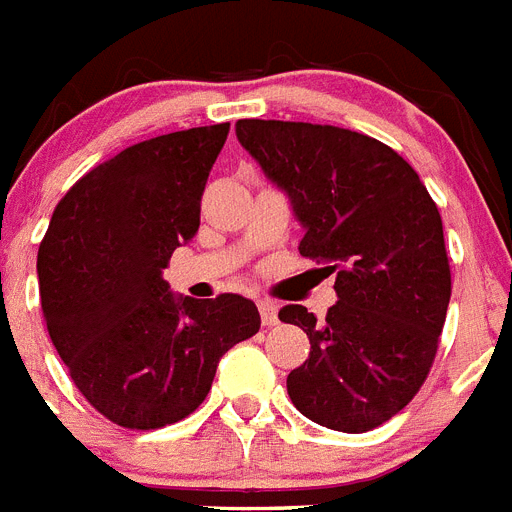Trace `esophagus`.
<instances>
[{
	"mask_svg": "<svg viewBox=\"0 0 512 512\" xmlns=\"http://www.w3.org/2000/svg\"><path fill=\"white\" fill-rule=\"evenodd\" d=\"M257 309H260V319L265 327H273V324H278V306H275L273 301H260V304H257Z\"/></svg>",
	"mask_w": 512,
	"mask_h": 512,
	"instance_id": "obj_1",
	"label": "esophagus"
}]
</instances>
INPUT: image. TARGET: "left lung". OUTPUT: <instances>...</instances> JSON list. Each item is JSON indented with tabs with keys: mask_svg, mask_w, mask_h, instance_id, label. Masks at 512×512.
I'll list each match as a JSON object with an SVG mask.
<instances>
[{
	"mask_svg": "<svg viewBox=\"0 0 512 512\" xmlns=\"http://www.w3.org/2000/svg\"><path fill=\"white\" fill-rule=\"evenodd\" d=\"M237 139L291 201L299 252L337 273L319 319L288 304L309 335L288 373L296 410L324 428L366 433L412 402L433 366L451 299L443 221L417 172L381 141L337 126L237 121Z\"/></svg>",
	"mask_w": 512,
	"mask_h": 512,
	"instance_id": "1",
	"label": "left lung"
}]
</instances>
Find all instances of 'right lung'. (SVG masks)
I'll list each match as a JSON object with an SVG mask.
<instances>
[{"instance_id": "right-lung-1", "label": "right lung", "mask_w": 512, "mask_h": 512, "mask_svg": "<svg viewBox=\"0 0 512 512\" xmlns=\"http://www.w3.org/2000/svg\"><path fill=\"white\" fill-rule=\"evenodd\" d=\"M229 123L141 141L59 201L38 250L48 335L84 399L131 430L198 410L221 355L260 330L237 293L175 296L162 270L201 226L208 172Z\"/></svg>"}]
</instances>
